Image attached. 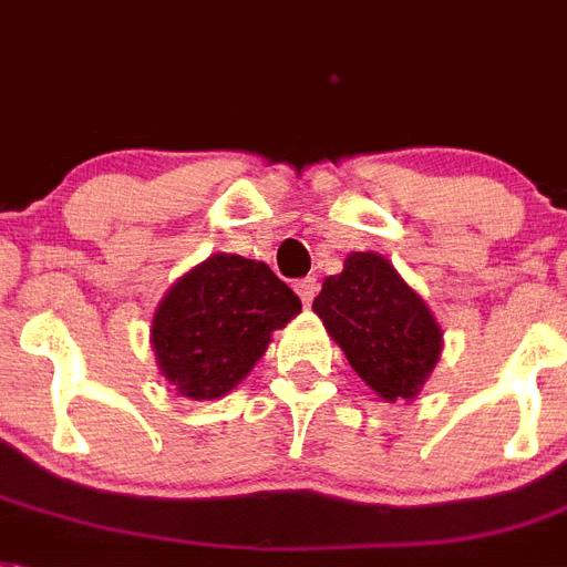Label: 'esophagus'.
Instances as JSON below:
<instances>
[{
  "label": "esophagus",
  "instance_id": "34e87169",
  "mask_svg": "<svg viewBox=\"0 0 567 567\" xmlns=\"http://www.w3.org/2000/svg\"><path fill=\"white\" fill-rule=\"evenodd\" d=\"M293 288H297L299 299H302L306 306H311L313 297H317V288H320V285H317V279H313V276H306V279H297V285H293Z\"/></svg>",
  "mask_w": 567,
  "mask_h": 567
}]
</instances>
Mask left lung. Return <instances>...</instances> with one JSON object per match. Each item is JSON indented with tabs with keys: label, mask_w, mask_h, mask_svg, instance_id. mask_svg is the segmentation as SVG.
<instances>
[{
	"label": "left lung",
	"mask_w": 567,
	"mask_h": 567,
	"mask_svg": "<svg viewBox=\"0 0 567 567\" xmlns=\"http://www.w3.org/2000/svg\"><path fill=\"white\" fill-rule=\"evenodd\" d=\"M313 311L351 369L383 401H412L435 369L444 334L432 311L380 254H349L322 282Z\"/></svg>",
	"instance_id": "1"
}]
</instances>
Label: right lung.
Instances as JSON below:
<instances>
[{"instance_id":"obj_1","label":"right lung","mask_w":567,"mask_h":567,"mask_svg":"<svg viewBox=\"0 0 567 567\" xmlns=\"http://www.w3.org/2000/svg\"><path fill=\"white\" fill-rule=\"evenodd\" d=\"M299 311L297 293L265 261L213 254L161 299L152 317V351L178 394L216 401L239 386L270 334Z\"/></svg>"}]
</instances>
